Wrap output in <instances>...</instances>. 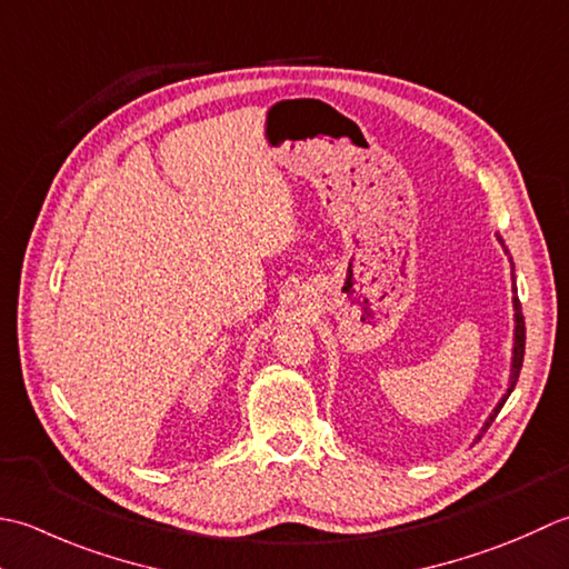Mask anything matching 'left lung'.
Wrapping results in <instances>:
<instances>
[{
	"mask_svg": "<svg viewBox=\"0 0 569 569\" xmlns=\"http://www.w3.org/2000/svg\"><path fill=\"white\" fill-rule=\"evenodd\" d=\"M498 242H501L503 246V240H501V236H498ZM506 248V246H503ZM513 292H516V280H513ZM513 321H516V329H513V356H511V378H508V390H506V396L498 400V405L493 408V412L489 415V420L483 422V427H481V432H479V437L477 439H481L483 437V432L489 430L491 427V422L496 420V415L501 412V408L506 405V400H508V396H511L513 392V388H516V382H518V376H520V368H523V353H526V321H523V311H520V301H518V295L513 297Z\"/></svg>",
	"mask_w": 569,
	"mask_h": 569,
	"instance_id": "1",
	"label": "left lung"
}]
</instances>
